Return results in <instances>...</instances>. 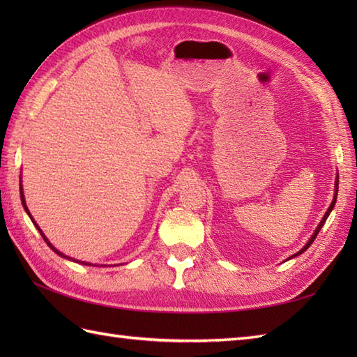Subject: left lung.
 <instances>
[{
    "mask_svg": "<svg viewBox=\"0 0 357 357\" xmlns=\"http://www.w3.org/2000/svg\"><path fill=\"white\" fill-rule=\"evenodd\" d=\"M337 187H339V174H337V176H336V183H335V198H333V202L330 204V207H328V210L327 211H325V215H324V218H322V221H321V224L319 225H317V229L314 230V233L312 234V238H310L308 239V242H307V244L304 245V247H302L301 250H299V252L298 253H296V255H293V256H290V257H288V259H293V257H296V256H299V255H302V253H304L305 252V250L310 247V245H312L313 244V241L316 239V236H317V233H319V230L322 229V225L325 224V221H327V218H328V215L331 213V210H333V207H335V204H336V198H337Z\"/></svg>",
    "mask_w": 357,
    "mask_h": 357,
    "instance_id": "8db88e82",
    "label": "left lung"
}]
</instances>
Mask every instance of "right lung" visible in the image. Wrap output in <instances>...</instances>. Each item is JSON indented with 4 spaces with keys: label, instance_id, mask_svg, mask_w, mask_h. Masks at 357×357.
I'll return each mask as SVG.
<instances>
[{
    "label": "right lung",
    "instance_id": "right-lung-1",
    "mask_svg": "<svg viewBox=\"0 0 357 357\" xmlns=\"http://www.w3.org/2000/svg\"><path fill=\"white\" fill-rule=\"evenodd\" d=\"M20 195H21V202H22V207H24V210H26V213L30 216V211H29V208H27V206H26V201H24V195H22V187H21V190H20ZM30 219H32V222L35 224V227H36V229H38V231H40L41 233V236L44 238V241L45 242H47V245L53 250V252H55L56 255H59V256H63V257H66V259H70V261H73V262H78V264H84V265H93V264H89V262H84V261H77V259H73V257H69V256H66V255H63L61 252H58V250L55 248V247H53L52 244H50V242H49V239L47 238H45L44 236V233L41 231V229H40V227H38V224L33 221V218L32 216H30Z\"/></svg>",
    "mask_w": 357,
    "mask_h": 357
}]
</instances>
